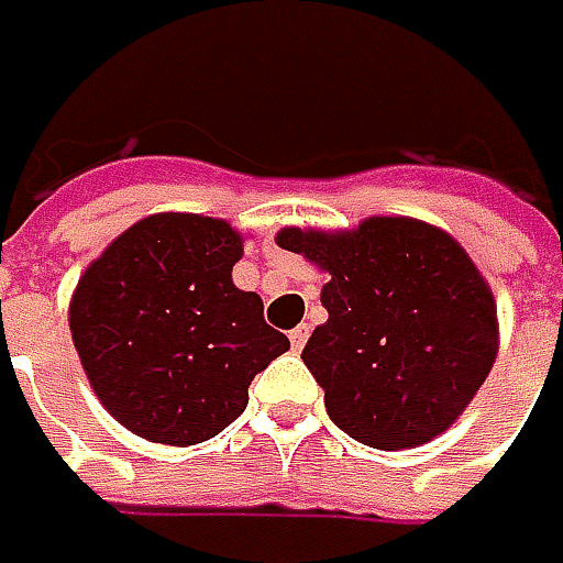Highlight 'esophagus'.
<instances>
[{"label":"esophagus","instance_id":"1","mask_svg":"<svg viewBox=\"0 0 563 563\" xmlns=\"http://www.w3.org/2000/svg\"><path fill=\"white\" fill-rule=\"evenodd\" d=\"M291 347L294 351H303V344H307V338H310V325H297V329H291Z\"/></svg>","mask_w":563,"mask_h":563}]
</instances>
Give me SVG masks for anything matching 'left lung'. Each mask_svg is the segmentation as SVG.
Listing matches in <instances>:
<instances>
[{"instance_id": "obj_1", "label": "left lung", "mask_w": 563, "mask_h": 563, "mask_svg": "<svg viewBox=\"0 0 563 563\" xmlns=\"http://www.w3.org/2000/svg\"><path fill=\"white\" fill-rule=\"evenodd\" d=\"M282 250L325 272L303 363L325 410L351 439L404 451L461 420L498 357V307L476 263L448 231L410 216L357 228H282Z\"/></svg>"}]
</instances>
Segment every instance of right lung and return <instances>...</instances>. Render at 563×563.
<instances>
[{"instance_id":"add662e5","label":"right lung","mask_w":563,"mask_h":563,"mask_svg":"<svg viewBox=\"0 0 563 563\" xmlns=\"http://www.w3.org/2000/svg\"><path fill=\"white\" fill-rule=\"evenodd\" d=\"M244 234L225 219L153 212L84 269L68 303L80 366L99 404L156 444H200L247 407L256 373L291 341L260 294L231 278Z\"/></svg>"}]
</instances>
